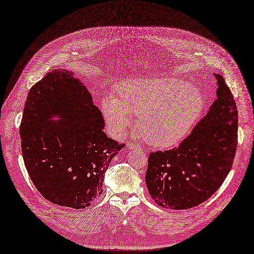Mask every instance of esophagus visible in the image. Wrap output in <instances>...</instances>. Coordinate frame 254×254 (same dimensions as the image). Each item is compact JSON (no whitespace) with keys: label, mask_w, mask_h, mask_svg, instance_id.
I'll return each instance as SVG.
<instances>
[{"label":"esophagus","mask_w":254,"mask_h":254,"mask_svg":"<svg viewBox=\"0 0 254 254\" xmlns=\"http://www.w3.org/2000/svg\"><path fill=\"white\" fill-rule=\"evenodd\" d=\"M127 146L128 150H141V146L136 144V143H134L133 141H128V142L127 143Z\"/></svg>","instance_id":"obj_1"}]
</instances>
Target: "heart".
<instances>
[{"mask_svg": "<svg viewBox=\"0 0 254 254\" xmlns=\"http://www.w3.org/2000/svg\"><path fill=\"white\" fill-rule=\"evenodd\" d=\"M206 99L197 87L175 78L127 79L117 86V95L102 101L103 117L122 134L138 116V130L155 148H170L190 133L201 116Z\"/></svg>", "mask_w": 254, "mask_h": 254, "instance_id": "1", "label": "heart"}]
</instances>
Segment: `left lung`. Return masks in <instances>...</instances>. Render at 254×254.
<instances>
[{
  "mask_svg": "<svg viewBox=\"0 0 254 254\" xmlns=\"http://www.w3.org/2000/svg\"><path fill=\"white\" fill-rule=\"evenodd\" d=\"M216 100L176 148L149 156L145 184L160 207L186 210L198 206L223 185L237 145L235 100L222 75Z\"/></svg>",
  "mask_w": 254,
  "mask_h": 254,
  "instance_id": "8db88e82",
  "label": "left lung"
}]
</instances>
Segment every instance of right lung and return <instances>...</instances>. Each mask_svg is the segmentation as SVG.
<instances>
[{
    "instance_id": "right-lung-1",
    "label": "right lung",
    "mask_w": 254,
    "mask_h": 254,
    "mask_svg": "<svg viewBox=\"0 0 254 254\" xmlns=\"http://www.w3.org/2000/svg\"><path fill=\"white\" fill-rule=\"evenodd\" d=\"M103 127L91 93L71 71H50L30 88L20 127L22 155L44 198L84 209L102 193L110 162L125 146Z\"/></svg>"
}]
</instances>
